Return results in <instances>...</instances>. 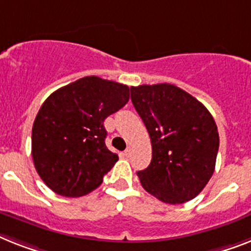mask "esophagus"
<instances>
[{"mask_svg":"<svg viewBox=\"0 0 251 251\" xmlns=\"http://www.w3.org/2000/svg\"><path fill=\"white\" fill-rule=\"evenodd\" d=\"M130 152H132V149L130 148H127L126 150H124V155H126V156H129Z\"/></svg>","mask_w":251,"mask_h":251,"instance_id":"esophagus-1","label":"esophagus"}]
</instances>
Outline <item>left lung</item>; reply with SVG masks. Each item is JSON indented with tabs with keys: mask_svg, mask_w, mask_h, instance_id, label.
I'll use <instances>...</instances> for the list:
<instances>
[{
	"mask_svg": "<svg viewBox=\"0 0 251 251\" xmlns=\"http://www.w3.org/2000/svg\"><path fill=\"white\" fill-rule=\"evenodd\" d=\"M130 100L152 148L150 165L137 172L142 187L167 204L196 198L212 178L218 154L219 134L212 114L169 83L130 87Z\"/></svg>",
	"mask_w": 251,
	"mask_h": 251,
	"instance_id": "8db88e82",
	"label": "left lung"
}]
</instances>
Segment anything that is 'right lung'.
<instances>
[{
  "label": "right lung",
  "instance_id": "obj_1",
  "mask_svg": "<svg viewBox=\"0 0 251 251\" xmlns=\"http://www.w3.org/2000/svg\"><path fill=\"white\" fill-rule=\"evenodd\" d=\"M129 100V87L99 76H84L51 93L32 129L37 173L53 192L87 195L102 183L118 161L105 145L103 121Z\"/></svg>",
  "mask_w": 251,
  "mask_h": 251
}]
</instances>
